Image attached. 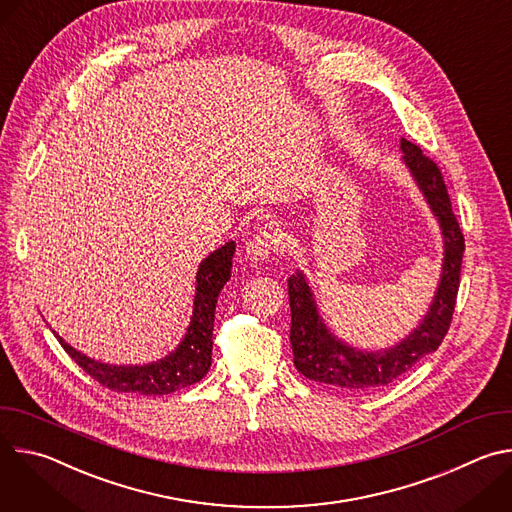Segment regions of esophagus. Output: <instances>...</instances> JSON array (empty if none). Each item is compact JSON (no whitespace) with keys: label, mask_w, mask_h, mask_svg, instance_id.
Segmentation results:
<instances>
[{"label":"esophagus","mask_w":512,"mask_h":512,"mask_svg":"<svg viewBox=\"0 0 512 512\" xmlns=\"http://www.w3.org/2000/svg\"><path fill=\"white\" fill-rule=\"evenodd\" d=\"M283 245V235L277 225H265L249 243H247V257L253 261H265L271 253H275Z\"/></svg>","instance_id":"esophagus-1"}]
</instances>
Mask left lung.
<instances>
[{"label":"left lung","instance_id":"8db88e82","mask_svg":"<svg viewBox=\"0 0 512 512\" xmlns=\"http://www.w3.org/2000/svg\"><path fill=\"white\" fill-rule=\"evenodd\" d=\"M401 152L403 166L409 170L442 231L444 259L440 281L425 316L405 338L389 348L367 350L344 342L328 328L304 271L298 269L287 279L291 308L289 340L296 369L316 383L354 393L381 389L407 373L419 358L435 352L448 334L460 287L464 235L452 212L440 168L405 137H401Z\"/></svg>","mask_w":512,"mask_h":512}]
</instances>
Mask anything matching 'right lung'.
I'll return each mask as SVG.
<instances>
[{
  "label": "right lung",
  "mask_w": 512,
  "mask_h": 512,
  "mask_svg": "<svg viewBox=\"0 0 512 512\" xmlns=\"http://www.w3.org/2000/svg\"><path fill=\"white\" fill-rule=\"evenodd\" d=\"M235 241L225 243L204 257L196 271L192 316L178 346L164 358L145 364H109L72 348L54 330L60 346L79 367L103 387L131 395H170L198 383L212 362V326L216 300L231 279Z\"/></svg>",
  "instance_id": "1"
}]
</instances>
